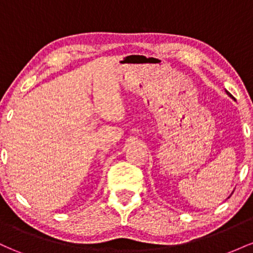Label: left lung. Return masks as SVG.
Masks as SVG:
<instances>
[{"label":"left lung","instance_id":"8db88e82","mask_svg":"<svg viewBox=\"0 0 253 253\" xmlns=\"http://www.w3.org/2000/svg\"><path fill=\"white\" fill-rule=\"evenodd\" d=\"M226 92H227V94L229 95V96H231V97H232V95H231V94H229V92H228V91H226Z\"/></svg>","mask_w":253,"mask_h":253}]
</instances>
